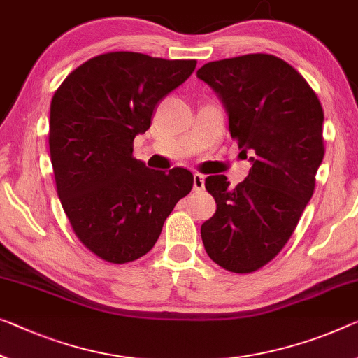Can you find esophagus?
Returning <instances> with one entry per match:
<instances>
[{"instance_id": "esophagus-1", "label": "esophagus", "mask_w": 358, "mask_h": 358, "mask_svg": "<svg viewBox=\"0 0 358 358\" xmlns=\"http://www.w3.org/2000/svg\"><path fill=\"white\" fill-rule=\"evenodd\" d=\"M203 189H205V176L195 173L194 174V190L200 192Z\"/></svg>"}]
</instances>
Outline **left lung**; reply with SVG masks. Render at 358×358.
Segmentation results:
<instances>
[{
	"mask_svg": "<svg viewBox=\"0 0 358 358\" xmlns=\"http://www.w3.org/2000/svg\"><path fill=\"white\" fill-rule=\"evenodd\" d=\"M196 76L221 99L241 152L251 153L248 178L234 189L224 174L206 178L217 210L201 240L225 271L250 273L282 251L312 198L325 155L323 108L298 71L271 54L208 62Z\"/></svg>",
	"mask_w": 358,
	"mask_h": 358,
	"instance_id": "left-lung-1",
	"label": "left lung"
}]
</instances>
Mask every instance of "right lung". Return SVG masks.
Segmentation results:
<instances>
[{"label":"right lung","instance_id":"right-lung-1","mask_svg":"<svg viewBox=\"0 0 358 358\" xmlns=\"http://www.w3.org/2000/svg\"><path fill=\"white\" fill-rule=\"evenodd\" d=\"M195 67L196 60L107 52L75 69L54 92L49 150L57 195L81 243L103 261L147 255L194 187L189 169L164 173L136 160L133 142Z\"/></svg>","mask_w":358,"mask_h":358}]
</instances>
